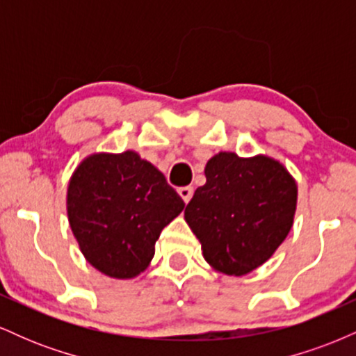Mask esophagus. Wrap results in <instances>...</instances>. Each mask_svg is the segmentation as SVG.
<instances>
[{"label":"esophagus","instance_id":"34e87169","mask_svg":"<svg viewBox=\"0 0 356 356\" xmlns=\"http://www.w3.org/2000/svg\"><path fill=\"white\" fill-rule=\"evenodd\" d=\"M177 192H179V195H181V197L184 199V202L187 204V202L191 201V197H192V192H194V187H192V186L179 187Z\"/></svg>","mask_w":356,"mask_h":356}]
</instances>
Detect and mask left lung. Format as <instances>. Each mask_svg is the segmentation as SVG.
<instances>
[{
  "label": "left lung",
  "mask_w": 356,
  "mask_h": 356,
  "mask_svg": "<svg viewBox=\"0 0 356 356\" xmlns=\"http://www.w3.org/2000/svg\"><path fill=\"white\" fill-rule=\"evenodd\" d=\"M184 218L216 271L243 276L275 254L295 219L298 186L268 155L219 152L204 169Z\"/></svg>",
  "instance_id": "8db88e82"
}]
</instances>
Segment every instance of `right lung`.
I'll list each match as a JSON object with an SVG mask.
<instances>
[{
	"label": "right lung",
	"instance_id": "right-lung-1",
	"mask_svg": "<svg viewBox=\"0 0 356 356\" xmlns=\"http://www.w3.org/2000/svg\"><path fill=\"white\" fill-rule=\"evenodd\" d=\"M184 206L164 174L134 150L88 155L67 192L68 222L80 251L115 280L145 271L155 241Z\"/></svg>",
	"mask_w": 356,
	"mask_h": 356
}]
</instances>
